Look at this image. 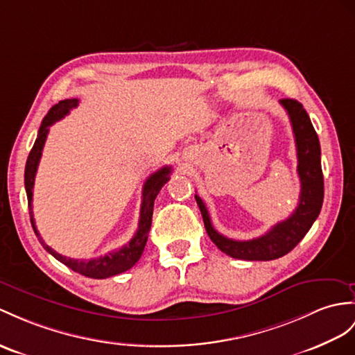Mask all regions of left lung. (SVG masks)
Segmentation results:
<instances>
[{
    "mask_svg": "<svg viewBox=\"0 0 355 355\" xmlns=\"http://www.w3.org/2000/svg\"><path fill=\"white\" fill-rule=\"evenodd\" d=\"M280 103L288 112L293 137H295L298 158L297 171L301 182L300 203L291 217L275 224L262 236L248 241H235L223 236L214 229L203 200L196 194V202L200 207L207 235L223 253L230 257L243 259V261H272V259L288 254L306 236L321 212L324 202V176L318 134L306 110L298 101L280 99Z\"/></svg>",
    "mask_w": 355,
    "mask_h": 355,
    "instance_id": "obj_1",
    "label": "left lung"
}]
</instances>
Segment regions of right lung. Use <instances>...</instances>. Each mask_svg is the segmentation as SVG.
<instances>
[{"mask_svg":"<svg viewBox=\"0 0 355 355\" xmlns=\"http://www.w3.org/2000/svg\"><path fill=\"white\" fill-rule=\"evenodd\" d=\"M78 105V99H64L60 101L57 105H54L48 111V114L45 119L42 120V125L39 128V134L36 141H34L33 149L28 155L27 164H25V191H27V198H28V207H30V220H31V226L36 236L39 238L40 244L43 248L46 250L49 254H53L57 261L64 263L66 266L71 268L75 272H80L85 277L90 279H107L111 277V275H116L120 272L128 271L129 268H132L138 259L141 257L143 250L146 247V243H148V236H149V230H150V224H152V214H153V203L155 198H157L158 193L161 191V188L167 184V180L170 179V173L171 167L166 166L161 170L155 171L153 175L149 176V179L144 182L143 187V202H141V211H140V221H138V229L134 238L129 241L126 245L122 248L114 250L105 256H101L96 259H90V261H83V259H72V257H66L57 253L55 250L51 248L49 245L45 244L39 235V232L36 229V223H34L33 218V187H34V178H36V171L39 167V161L42 157V150L43 146H45L46 137L49 132V126L54 125L57 120L63 119L66 114H69V111L75 108Z\"/></svg>","mask_w":355,"mask_h":355,"instance_id":"obj_1","label":"right lung"}]
</instances>
